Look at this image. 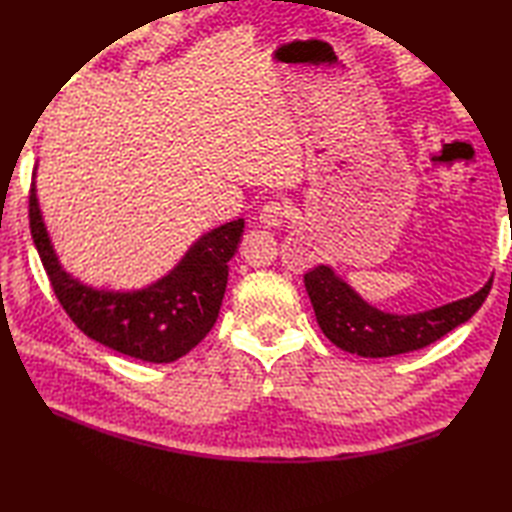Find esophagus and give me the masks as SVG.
<instances>
[{
  "label": "esophagus",
  "instance_id": "34e87169",
  "mask_svg": "<svg viewBox=\"0 0 512 512\" xmlns=\"http://www.w3.org/2000/svg\"><path fill=\"white\" fill-rule=\"evenodd\" d=\"M289 217V206L282 201H267L260 210V223L265 227H280Z\"/></svg>",
  "mask_w": 512,
  "mask_h": 512
}]
</instances>
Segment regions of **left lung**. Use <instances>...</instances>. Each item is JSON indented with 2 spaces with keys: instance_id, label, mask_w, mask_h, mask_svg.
Segmentation results:
<instances>
[{
  "instance_id": "left-lung-1",
  "label": "left lung",
  "mask_w": 512,
  "mask_h": 512,
  "mask_svg": "<svg viewBox=\"0 0 512 512\" xmlns=\"http://www.w3.org/2000/svg\"><path fill=\"white\" fill-rule=\"evenodd\" d=\"M493 280L456 302L412 315H396L370 306L331 267L317 265L304 274L313 311L322 333L346 352L359 357H394L438 342L453 328L469 322L491 291Z\"/></svg>"
}]
</instances>
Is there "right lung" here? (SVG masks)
I'll return each instance as SVG.
<instances>
[{
    "mask_svg": "<svg viewBox=\"0 0 512 512\" xmlns=\"http://www.w3.org/2000/svg\"><path fill=\"white\" fill-rule=\"evenodd\" d=\"M30 186V234L45 274L70 320L94 342L149 363L184 357L210 333L219 317L230 258L245 221L214 227L192 245L179 265L138 291H107L83 285L61 267L41 217L37 186Z\"/></svg>",
    "mask_w": 512,
    "mask_h": 512,
    "instance_id": "add662e5",
    "label": "right lung"
}]
</instances>
